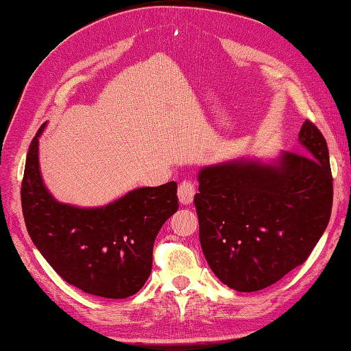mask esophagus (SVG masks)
<instances>
[{
    "label": "esophagus",
    "instance_id": "esophagus-1",
    "mask_svg": "<svg viewBox=\"0 0 351 351\" xmlns=\"http://www.w3.org/2000/svg\"><path fill=\"white\" fill-rule=\"evenodd\" d=\"M194 194H195V186L193 182L184 180L180 183V186H178V200H180L182 204L193 203Z\"/></svg>",
    "mask_w": 351,
    "mask_h": 351
}]
</instances>
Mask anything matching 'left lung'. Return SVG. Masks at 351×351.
<instances>
[{"mask_svg": "<svg viewBox=\"0 0 351 351\" xmlns=\"http://www.w3.org/2000/svg\"><path fill=\"white\" fill-rule=\"evenodd\" d=\"M298 141L307 156L282 153L270 163L237 158L198 173L194 204L204 258L237 292H256L307 260L333 204L327 142L306 121Z\"/></svg>", "mask_w": 351, "mask_h": 351, "instance_id": "8db88e82", "label": "left lung"}]
</instances>
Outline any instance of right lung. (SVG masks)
<instances>
[{"label": "right lung", "mask_w": 351, "mask_h": 351, "mask_svg": "<svg viewBox=\"0 0 351 351\" xmlns=\"http://www.w3.org/2000/svg\"><path fill=\"white\" fill-rule=\"evenodd\" d=\"M44 127L30 143L21 184L32 241L71 286L102 298H128L147 282L156 237L178 209L177 183L137 188L97 208L59 203L39 171L38 138Z\"/></svg>", "instance_id": "add662e5"}]
</instances>
